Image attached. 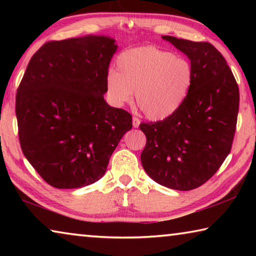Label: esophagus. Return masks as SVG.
Instances as JSON below:
<instances>
[{"label":"esophagus","mask_w":256,"mask_h":256,"mask_svg":"<svg viewBox=\"0 0 256 256\" xmlns=\"http://www.w3.org/2000/svg\"><path fill=\"white\" fill-rule=\"evenodd\" d=\"M140 122H141V120H138V118H136V116H134V118H132L133 128H138V125H140Z\"/></svg>","instance_id":"esophagus-1"}]
</instances>
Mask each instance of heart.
Listing matches in <instances>:
<instances>
[{
    "mask_svg": "<svg viewBox=\"0 0 256 256\" xmlns=\"http://www.w3.org/2000/svg\"><path fill=\"white\" fill-rule=\"evenodd\" d=\"M118 70L106 76L107 94L120 106L132 100L146 118H170L183 105L193 82V68L188 60L168 50L142 46L125 50L116 60Z\"/></svg>",
    "mask_w": 256,
    "mask_h": 256,
    "instance_id": "1",
    "label": "heart"
}]
</instances>
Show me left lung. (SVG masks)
Returning <instances> with one entry per match:
<instances>
[{"mask_svg": "<svg viewBox=\"0 0 256 256\" xmlns=\"http://www.w3.org/2000/svg\"><path fill=\"white\" fill-rule=\"evenodd\" d=\"M162 40L188 55L193 82L176 112L140 124L146 138L141 162L158 184L190 190L209 180L230 152L240 89L226 60L210 42L172 36Z\"/></svg>", "mask_w": 256, "mask_h": 256, "instance_id": "left-lung-1", "label": "left lung"}]
</instances>
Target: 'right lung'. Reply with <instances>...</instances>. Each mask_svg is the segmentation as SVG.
<instances>
[{
    "instance_id": "add662e5",
    "label": "right lung",
    "mask_w": 256,
    "mask_h": 256,
    "mask_svg": "<svg viewBox=\"0 0 256 256\" xmlns=\"http://www.w3.org/2000/svg\"><path fill=\"white\" fill-rule=\"evenodd\" d=\"M118 46L104 36L52 40L30 58L16 90L21 150L46 183L79 188L102 178L132 115L104 99Z\"/></svg>"
}]
</instances>
